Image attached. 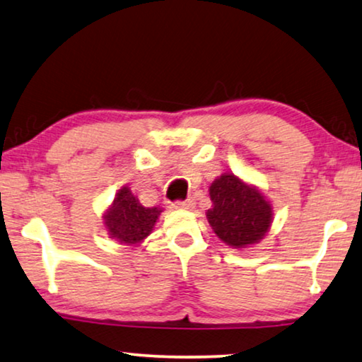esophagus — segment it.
Listing matches in <instances>:
<instances>
[{
    "label": "esophagus",
    "mask_w": 362,
    "mask_h": 362,
    "mask_svg": "<svg viewBox=\"0 0 362 362\" xmlns=\"http://www.w3.org/2000/svg\"><path fill=\"white\" fill-rule=\"evenodd\" d=\"M174 208H179V209H193V208H195V199L188 198V199H183V202H175Z\"/></svg>",
    "instance_id": "esophagus-1"
}]
</instances>
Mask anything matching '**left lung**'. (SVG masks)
Masks as SVG:
<instances>
[{
	"label": "left lung",
	"instance_id": "1",
	"mask_svg": "<svg viewBox=\"0 0 362 362\" xmlns=\"http://www.w3.org/2000/svg\"><path fill=\"white\" fill-rule=\"evenodd\" d=\"M213 208L208 223L224 244L245 249L258 244L272 228L273 206L257 187L226 172L209 187Z\"/></svg>",
	"mask_w": 362,
	"mask_h": 362
}]
</instances>
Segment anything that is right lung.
<instances>
[{"label": "right lung", "instance_id": "1", "mask_svg": "<svg viewBox=\"0 0 362 362\" xmlns=\"http://www.w3.org/2000/svg\"><path fill=\"white\" fill-rule=\"evenodd\" d=\"M160 213L163 208L143 206L128 187H122L102 218L110 239L120 244L138 245L153 233Z\"/></svg>", "mask_w": 362, "mask_h": 362}]
</instances>
